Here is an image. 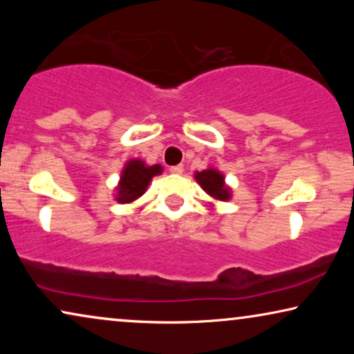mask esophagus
<instances>
[{
  "label": "esophagus",
  "instance_id": "34e87169",
  "mask_svg": "<svg viewBox=\"0 0 354 354\" xmlns=\"http://www.w3.org/2000/svg\"><path fill=\"white\" fill-rule=\"evenodd\" d=\"M172 174H182L183 172V166L182 164H177V166H172L171 169H169Z\"/></svg>",
  "mask_w": 354,
  "mask_h": 354
}]
</instances>
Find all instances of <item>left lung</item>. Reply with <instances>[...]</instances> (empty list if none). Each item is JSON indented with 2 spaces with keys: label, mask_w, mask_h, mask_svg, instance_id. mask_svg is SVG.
Instances as JSON below:
<instances>
[{
  "label": "left lung",
  "mask_w": 354,
  "mask_h": 354,
  "mask_svg": "<svg viewBox=\"0 0 354 354\" xmlns=\"http://www.w3.org/2000/svg\"><path fill=\"white\" fill-rule=\"evenodd\" d=\"M195 178L203 187L207 195H211L216 200L225 201L230 198V188L224 183V176L217 172L216 169H206V171L196 172Z\"/></svg>",
  "instance_id": "left-lung-1"
}]
</instances>
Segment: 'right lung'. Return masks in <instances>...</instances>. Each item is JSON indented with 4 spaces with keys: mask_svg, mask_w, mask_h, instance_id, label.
<instances>
[{
    "mask_svg": "<svg viewBox=\"0 0 354 354\" xmlns=\"http://www.w3.org/2000/svg\"><path fill=\"white\" fill-rule=\"evenodd\" d=\"M161 166H145L143 161L140 159H133L125 164V169L120 177L118 195L115 200L119 203H130L142 196L145 190H147L149 180L158 174H161Z\"/></svg>",
    "mask_w": 354,
    "mask_h": 354,
    "instance_id": "right-lung-1",
    "label": "right lung"
}]
</instances>
